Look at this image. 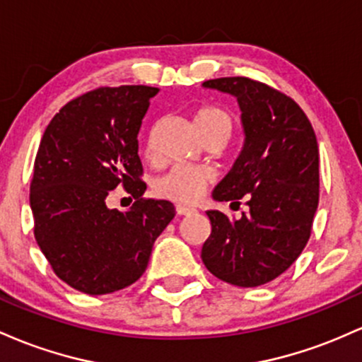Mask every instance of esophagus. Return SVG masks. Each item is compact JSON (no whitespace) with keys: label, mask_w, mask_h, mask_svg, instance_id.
Listing matches in <instances>:
<instances>
[{"label":"esophagus","mask_w":362,"mask_h":362,"mask_svg":"<svg viewBox=\"0 0 362 362\" xmlns=\"http://www.w3.org/2000/svg\"><path fill=\"white\" fill-rule=\"evenodd\" d=\"M197 212L193 206H186V205H176V214L177 215H192Z\"/></svg>","instance_id":"34e87169"}]
</instances>
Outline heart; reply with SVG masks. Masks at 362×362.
Returning <instances> with one entry per match:
<instances>
[{"instance_id":"heart-1","label":"heart","mask_w":362,"mask_h":362,"mask_svg":"<svg viewBox=\"0 0 362 362\" xmlns=\"http://www.w3.org/2000/svg\"><path fill=\"white\" fill-rule=\"evenodd\" d=\"M194 127H224L233 128V119L222 109L205 107L194 116ZM150 150V144H148ZM214 180V173L205 168L194 165H173L153 182V189L162 198L173 202L193 203L203 194V189Z\"/></svg>"}]
</instances>
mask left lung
I'll return each mask as SVG.
<instances>
[{"label": "left lung", "instance_id": "left-lung-1", "mask_svg": "<svg viewBox=\"0 0 362 362\" xmlns=\"http://www.w3.org/2000/svg\"><path fill=\"white\" fill-rule=\"evenodd\" d=\"M203 88L235 97L245 141L215 202L247 197V214L229 218L209 210L212 234L202 247L210 274L238 287H258L298 259L311 234L320 197V153L313 127L291 97L245 76Z\"/></svg>", "mask_w": 362, "mask_h": 362}]
</instances>
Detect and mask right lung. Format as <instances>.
Returning a JSON list of instances; mask_svg holds the SVG:
<instances>
[{
  "label": "right lung",
  "instance_id": "add662e5",
  "mask_svg": "<svg viewBox=\"0 0 362 362\" xmlns=\"http://www.w3.org/2000/svg\"><path fill=\"white\" fill-rule=\"evenodd\" d=\"M157 92L121 85L85 93L52 117L40 140L30 185L35 241L56 275L85 294L136 282L176 215L168 200H141L138 133ZM119 184L137 200L124 213L107 206Z\"/></svg>",
  "mask_w": 362,
  "mask_h": 362
}]
</instances>
